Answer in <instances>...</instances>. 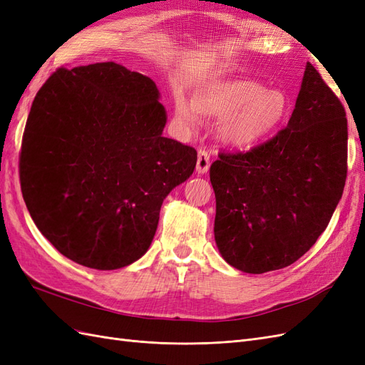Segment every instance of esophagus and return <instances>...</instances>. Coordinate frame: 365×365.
Wrapping results in <instances>:
<instances>
[{
    "label": "esophagus",
    "mask_w": 365,
    "mask_h": 365,
    "mask_svg": "<svg viewBox=\"0 0 365 365\" xmlns=\"http://www.w3.org/2000/svg\"><path fill=\"white\" fill-rule=\"evenodd\" d=\"M208 169H210V153L205 149H200V152H197L196 170L197 173H205Z\"/></svg>",
    "instance_id": "esophagus-1"
}]
</instances>
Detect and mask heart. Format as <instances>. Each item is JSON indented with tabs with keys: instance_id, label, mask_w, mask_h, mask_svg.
I'll use <instances>...</instances> for the list:
<instances>
[{
	"instance_id": "1",
	"label": "heart",
	"mask_w": 365,
	"mask_h": 365,
	"mask_svg": "<svg viewBox=\"0 0 365 365\" xmlns=\"http://www.w3.org/2000/svg\"><path fill=\"white\" fill-rule=\"evenodd\" d=\"M288 102L275 90H267L251 79H219L195 88L192 102L176 98L175 115L180 123L193 129L200 115L222 118L220 132L237 148H251L269 137L286 117Z\"/></svg>"
}]
</instances>
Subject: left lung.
Segmentation results:
<instances>
[{"mask_svg": "<svg viewBox=\"0 0 365 365\" xmlns=\"http://www.w3.org/2000/svg\"><path fill=\"white\" fill-rule=\"evenodd\" d=\"M346 178V109L307 62L288 126L210 168L222 257L250 274L289 267L329 225Z\"/></svg>", "mask_w": 365, "mask_h": 365, "instance_id": "1", "label": "left lung"}]
</instances>
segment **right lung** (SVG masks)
<instances>
[{
    "instance_id": "obj_1",
    "label": "right lung",
    "mask_w": 365,
    "mask_h": 365,
    "mask_svg": "<svg viewBox=\"0 0 365 365\" xmlns=\"http://www.w3.org/2000/svg\"><path fill=\"white\" fill-rule=\"evenodd\" d=\"M149 77L115 62L58 68L31 103L19 181L33 222L65 257L94 269L140 259L160 208L193 173L195 148L163 137Z\"/></svg>"
}]
</instances>
